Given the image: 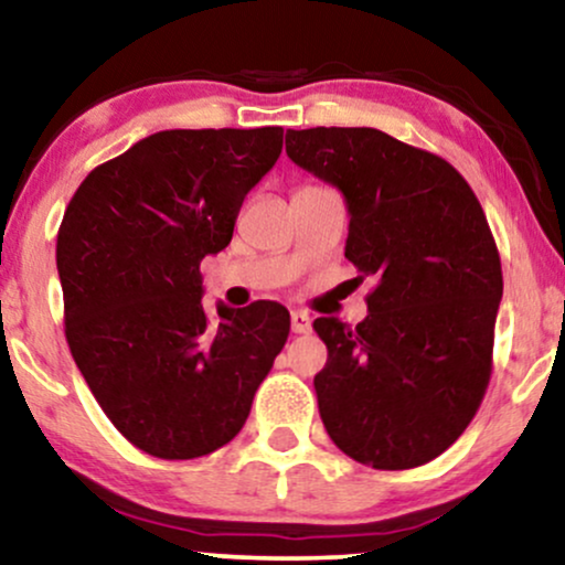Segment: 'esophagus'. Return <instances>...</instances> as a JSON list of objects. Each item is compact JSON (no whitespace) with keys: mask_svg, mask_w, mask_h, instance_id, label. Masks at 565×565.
<instances>
[{"mask_svg":"<svg viewBox=\"0 0 565 565\" xmlns=\"http://www.w3.org/2000/svg\"><path fill=\"white\" fill-rule=\"evenodd\" d=\"M290 327H294L296 335H303V332L311 330V317L306 311H294L290 315Z\"/></svg>","mask_w":565,"mask_h":565,"instance_id":"esophagus-1","label":"esophagus"}]
</instances>
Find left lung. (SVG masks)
<instances>
[{
  "instance_id": "obj_1",
  "label": "left lung",
  "mask_w": 565,
  "mask_h": 565,
  "mask_svg": "<svg viewBox=\"0 0 565 565\" xmlns=\"http://www.w3.org/2000/svg\"><path fill=\"white\" fill-rule=\"evenodd\" d=\"M285 151L343 193L345 259L374 282L364 322L315 319L327 435L372 469L429 463L490 385L503 271L482 204L443 157L374 128L288 130Z\"/></svg>"
}]
</instances>
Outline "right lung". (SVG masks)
<instances>
[{
	"label": "right lung",
	"mask_w": 565,
	"mask_h": 565,
	"mask_svg": "<svg viewBox=\"0 0 565 565\" xmlns=\"http://www.w3.org/2000/svg\"><path fill=\"white\" fill-rule=\"evenodd\" d=\"M282 128L162 130L88 172L57 233L65 335L117 431L188 461L238 435L290 332L277 301L201 303V259L233 238Z\"/></svg>",
	"instance_id": "1"
}]
</instances>
